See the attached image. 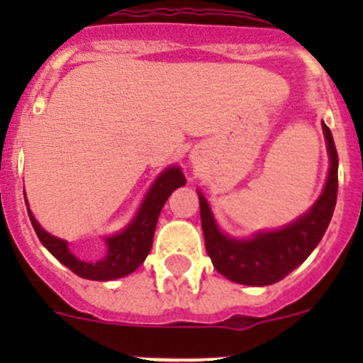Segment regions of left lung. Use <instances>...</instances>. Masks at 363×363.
<instances>
[{"instance_id": "8db88e82", "label": "left lung", "mask_w": 363, "mask_h": 363, "mask_svg": "<svg viewBox=\"0 0 363 363\" xmlns=\"http://www.w3.org/2000/svg\"><path fill=\"white\" fill-rule=\"evenodd\" d=\"M327 140L330 168L323 193L313 207L272 232H258L250 239H235L221 232L216 223L211 205L202 191L199 193L200 218L205 237V250L211 256L212 265L221 276L233 283L246 286H269L286 277L291 270L302 265L307 256L320 244L321 237L330 225L337 202V168L339 158L334 137L327 124H321Z\"/></svg>"}]
</instances>
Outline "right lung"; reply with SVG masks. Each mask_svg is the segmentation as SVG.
I'll use <instances>...</instances> for the list:
<instances>
[{
  "label": "right lung",
  "instance_id": "1",
  "mask_svg": "<svg viewBox=\"0 0 363 363\" xmlns=\"http://www.w3.org/2000/svg\"><path fill=\"white\" fill-rule=\"evenodd\" d=\"M184 184L186 177L177 164L164 168L149 188L147 195L142 200L133 219L121 232L105 237L104 250L87 251L82 256L73 255L67 240L57 239L45 232L35 219L33 212L29 211L28 202L26 205H28L29 219H31V225L40 242L49 250L54 258L60 259L73 274L84 277V279L113 281L135 272L144 263L152 247V237H155L161 208L168 196L174 193V189Z\"/></svg>",
  "mask_w": 363,
  "mask_h": 363
}]
</instances>
